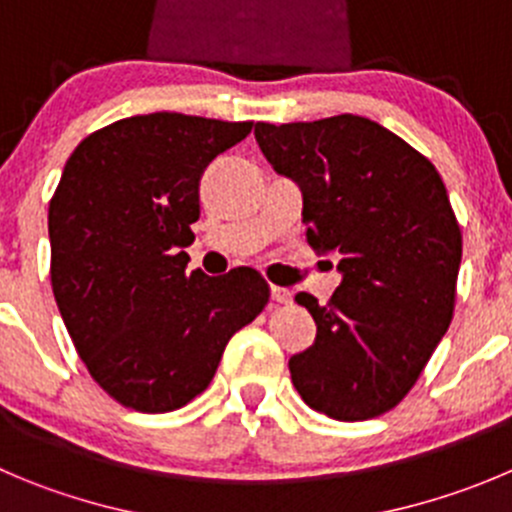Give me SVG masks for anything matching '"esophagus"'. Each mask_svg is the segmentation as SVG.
<instances>
[{
  "label": "esophagus",
  "mask_w": 512,
  "mask_h": 512,
  "mask_svg": "<svg viewBox=\"0 0 512 512\" xmlns=\"http://www.w3.org/2000/svg\"><path fill=\"white\" fill-rule=\"evenodd\" d=\"M271 299H274L276 304L286 306V304H291V291L281 289V286H274V289H271Z\"/></svg>",
  "instance_id": "34e87169"
}]
</instances>
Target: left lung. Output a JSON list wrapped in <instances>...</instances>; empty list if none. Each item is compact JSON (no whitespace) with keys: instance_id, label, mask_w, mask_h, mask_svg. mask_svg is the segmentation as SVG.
I'll use <instances>...</instances> for the list:
<instances>
[{"instance_id":"8db88e82","label":"left lung","mask_w":512,"mask_h":512,"mask_svg":"<svg viewBox=\"0 0 512 512\" xmlns=\"http://www.w3.org/2000/svg\"><path fill=\"white\" fill-rule=\"evenodd\" d=\"M256 143L304 196L306 241L339 253L329 304L296 301L316 342L289 359L306 405L342 422L372 420L407 397L452 321L462 233L435 165L359 115L256 123Z\"/></svg>"}]
</instances>
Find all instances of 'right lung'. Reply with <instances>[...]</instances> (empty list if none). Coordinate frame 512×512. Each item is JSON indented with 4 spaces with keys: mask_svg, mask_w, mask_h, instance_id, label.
I'll return each instance as SVG.
<instances>
[{
    "mask_svg": "<svg viewBox=\"0 0 512 512\" xmlns=\"http://www.w3.org/2000/svg\"><path fill=\"white\" fill-rule=\"evenodd\" d=\"M253 123L180 113L118 120L87 135L50 201V279L87 372L115 402L160 415L211 384L228 339L269 304L241 266L186 271L198 180Z\"/></svg>",
    "mask_w": 512,
    "mask_h": 512,
    "instance_id": "right-lung-1",
    "label": "right lung"
}]
</instances>
